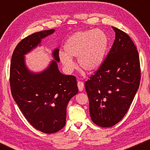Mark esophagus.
<instances>
[{
	"label": "esophagus",
	"mask_w": 150,
	"mask_h": 150,
	"mask_svg": "<svg viewBox=\"0 0 150 150\" xmlns=\"http://www.w3.org/2000/svg\"><path fill=\"white\" fill-rule=\"evenodd\" d=\"M78 87H79V89L80 91H82L84 89V83L81 81L78 82Z\"/></svg>",
	"instance_id": "1"
}]
</instances>
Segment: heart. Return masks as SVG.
<instances>
[{
  "label": "heart",
  "mask_w": 150,
  "mask_h": 150,
  "mask_svg": "<svg viewBox=\"0 0 150 150\" xmlns=\"http://www.w3.org/2000/svg\"><path fill=\"white\" fill-rule=\"evenodd\" d=\"M108 38L103 30L92 29L73 34L65 44V50L59 52L61 62L67 71L75 68L73 57H77L79 67L87 72L101 66L108 47Z\"/></svg>",
  "instance_id": "obj_1"
}]
</instances>
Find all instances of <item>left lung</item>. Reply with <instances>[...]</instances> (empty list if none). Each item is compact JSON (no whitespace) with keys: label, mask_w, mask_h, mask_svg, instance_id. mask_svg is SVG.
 I'll list each match as a JSON object with an SVG mask.
<instances>
[{"label":"left lung","mask_w":150,"mask_h":150,"mask_svg":"<svg viewBox=\"0 0 150 150\" xmlns=\"http://www.w3.org/2000/svg\"><path fill=\"white\" fill-rule=\"evenodd\" d=\"M115 40L101 66L85 86L94 124L107 128L124 117L141 81L140 61L130 37L113 27Z\"/></svg>","instance_id":"8db88e82"}]
</instances>
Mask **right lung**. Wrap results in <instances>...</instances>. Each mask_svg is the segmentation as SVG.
Segmentation results:
<instances>
[{
  "label": "right lung",
  "mask_w": 150,
  "mask_h": 150,
  "mask_svg": "<svg viewBox=\"0 0 150 150\" xmlns=\"http://www.w3.org/2000/svg\"><path fill=\"white\" fill-rule=\"evenodd\" d=\"M54 29L33 33L18 43L10 65V87L14 100L28 122L41 132L51 134L65 126L66 108L79 89L74 76L63 74L59 70V49L53 50L54 60L40 73L28 70L24 54L41 43Z\"/></svg>",
  "instance_id": "obj_1"
}]
</instances>
